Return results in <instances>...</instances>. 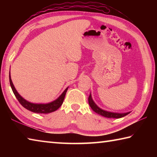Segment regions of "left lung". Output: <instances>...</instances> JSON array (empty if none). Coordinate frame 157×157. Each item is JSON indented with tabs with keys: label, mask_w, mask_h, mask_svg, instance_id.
Instances as JSON below:
<instances>
[{
	"label": "left lung",
	"mask_w": 157,
	"mask_h": 157,
	"mask_svg": "<svg viewBox=\"0 0 157 157\" xmlns=\"http://www.w3.org/2000/svg\"><path fill=\"white\" fill-rule=\"evenodd\" d=\"M89 104L90 107L94 110L95 113L99 114V115L106 117V118H120L122 117H124L127 116V114H129L130 112L127 113H116V112H111V111H107L105 110H103L102 109L100 108L98 106L95 104L94 101L92 99L91 94H90V95L89 96Z\"/></svg>",
	"instance_id": "8db88e82"
}]
</instances>
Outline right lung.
<instances>
[{
	"instance_id": "1",
	"label": "right lung",
	"mask_w": 157,
	"mask_h": 157,
	"mask_svg": "<svg viewBox=\"0 0 157 157\" xmlns=\"http://www.w3.org/2000/svg\"><path fill=\"white\" fill-rule=\"evenodd\" d=\"M10 83L11 88L12 89V91L14 93L16 98H17L18 102H20V104L23 106V107L27 109L28 110L33 111L34 113H49L53 112V111L57 110L59 109L61 105H62L64 100L65 95L67 91L68 88L67 87L63 91L62 94H61L59 98H57L56 100L50 102L49 103H46V104H38V103H33L30 102H28V100H25L21 95L18 94L17 90H16L14 84L12 83L11 76H10Z\"/></svg>"
}]
</instances>
